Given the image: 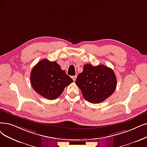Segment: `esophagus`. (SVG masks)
<instances>
[{"mask_svg":"<svg viewBox=\"0 0 147 147\" xmlns=\"http://www.w3.org/2000/svg\"><path fill=\"white\" fill-rule=\"evenodd\" d=\"M76 78H77V76H72V79H73V81H75V80H76Z\"/></svg>","mask_w":147,"mask_h":147,"instance_id":"esophagus-1","label":"esophagus"}]
</instances>
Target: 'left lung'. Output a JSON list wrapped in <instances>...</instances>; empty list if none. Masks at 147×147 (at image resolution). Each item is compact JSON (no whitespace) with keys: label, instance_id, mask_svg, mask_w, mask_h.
<instances>
[{"label":"left lung","instance_id":"obj_1","mask_svg":"<svg viewBox=\"0 0 147 147\" xmlns=\"http://www.w3.org/2000/svg\"><path fill=\"white\" fill-rule=\"evenodd\" d=\"M84 98L91 103H100L113 93L117 87L116 76L104 65L85 64L76 80Z\"/></svg>","mask_w":147,"mask_h":147}]
</instances>
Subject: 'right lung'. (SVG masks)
<instances>
[{"label": "right lung", "instance_id": "add662e5", "mask_svg": "<svg viewBox=\"0 0 147 147\" xmlns=\"http://www.w3.org/2000/svg\"><path fill=\"white\" fill-rule=\"evenodd\" d=\"M31 85L41 96L49 100L58 98L73 79L62 70L56 61L44 59L38 62L32 69Z\"/></svg>", "mask_w": 147, "mask_h": 147}]
</instances>
